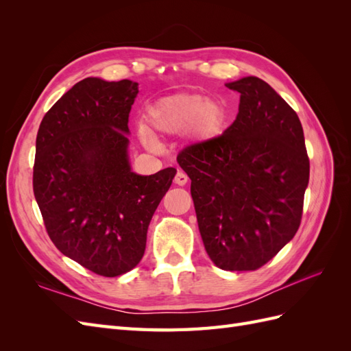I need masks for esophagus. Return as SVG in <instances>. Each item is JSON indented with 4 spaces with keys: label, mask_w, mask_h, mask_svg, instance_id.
<instances>
[{
    "label": "esophagus",
    "mask_w": 351,
    "mask_h": 351,
    "mask_svg": "<svg viewBox=\"0 0 351 351\" xmlns=\"http://www.w3.org/2000/svg\"><path fill=\"white\" fill-rule=\"evenodd\" d=\"M174 182H176V184H178V186H184V184L189 182V177H187L186 173L178 171V173L176 174V177H174Z\"/></svg>",
    "instance_id": "obj_1"
}]
</instances>
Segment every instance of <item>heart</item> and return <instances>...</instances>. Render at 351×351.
<instances>
[{"label": "heart", "instance_id": "b5f03b06", "mask_svg": "<svg viewBox=\"0 0 351 351\" xmlns=\"http://www.w3.org/2000/svg\"><path fill=\"white\" fill-rule=\"evenodd\" d=\"M224 115V107L205 95H169L149 105L146 125L139 127V134L147 146L156 145L154 136L173 137L184 132L196 139H208L219 132Z\"/></svg>", "mask_w": 351, "mask_h": 351}]
</instances>
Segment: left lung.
<instances>
[{
	"mask_svg": "<svg viewBox=\"0 0 351 351\" xmlns=\"http://www.w3.org/2000/svg\"><path fill=\"white\" fill-rule=\"evenodd\" d=\"M239 114L221 136L190 145L177 162L192 180L197 226L218 268L254 271L300 227L309 156L295 111L267 82L227 83Z\"/></svg>",
	"mask_w": 351,
	"mask_h": 351,
	"instance_id": "8db88e82",
	"label": "left lung"
}]
</instances>
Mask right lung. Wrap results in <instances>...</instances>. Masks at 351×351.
Listing matches in <instances>:
<instances>
[{
	"mask_svg": "<svg viewBox=\"0 0 351 351\" xmlns=\"http://www.w3.org/2000/svg\"><path fill=\"white\" fill-rule=\"evenodd\" d=\"M132 80L86 77L52 105L36 136L34 193L47 232L67 258L102 277L141 262L147 227L177 169L132 171Z\"/></svg>",
	"mask_w": 351,
	"mask_h": 351,
	"instance_id": "obj_1",
	"label": "right lung"
}]
</instances>
